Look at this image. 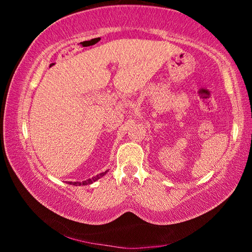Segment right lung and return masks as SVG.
Listing matches in <instances>:
<instances>
[{"label": "right lung", "instance_id": "right-lung-1", "mask_svg": "<svg viewBox=\"0 0 252 252\" xmlns=\"http://www.w3.org/2000/svg\"><path fill=\"white\" fill-rule=\"evenodd\" d=\"M105 173H106V171H105V172H102V173H100V174H97V176L93 177V178H91V179H88V180L82 181V182H69V183H70V185H73V186H87V185H91V183L95 182V181L97 180V179H100L101 177H103Z\"/></svg>", "mask_w": 252, "mask_h": 252}]
</instances>
